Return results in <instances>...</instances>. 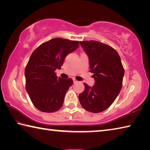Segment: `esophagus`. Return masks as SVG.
<instances>
[{
    "instance_id": "obj_1",
    "label": "esophagus",
    "mask_w": 150,
    "mask_h": 150,
    "mask_svg": "<svg viewBox=\"0 0 150 150\" xmlns=\"http://www.w3.org/2000/svg\"><path fill=\"white\" fill-rule=\"evenodd\" d=\"M73 82H74V83H76L78 82V81L76 80L75 78H73Z\"/></svg>"
}]
</instances>
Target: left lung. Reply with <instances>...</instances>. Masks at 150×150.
<instances>
[{"label":"left lung","instance_id":"left-lung-1","mask_svg":"<svg viewBox=\"0 0 150 150\" xmlns=\"http://www.w3.org/2000/svg\"><path fill=\"white\" fill-rule=\"evenodd\" d=\"M88 55L90 71L95 83L90 87L84 83L85 90L79 95L83 108L93 113L108 108L119 95L123 85L124 68L116 50L98 41H80Z\"/></svg>","mask_w":150,"mask_h":150}]
</instances>
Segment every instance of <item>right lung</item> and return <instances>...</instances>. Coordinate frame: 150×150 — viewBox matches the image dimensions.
<instances>
[{
  "mask_svg": "<svg viewBox=\"0 0 150 150\" xmlns=\"http://www.w3.org/2000/svg\"><path fill=\"white\" fill-rule=\"evenodd\" d=\"M79 47V41L55 38L40 45L31 54L25 70V88L36 108L43 112L57 111L63 106L71 78L57 77L69 53Z\"/></svg>",
  "mask_w": 150,
  "mask_h": 150,
  "instance_id": "add662e5",
  "label": "right lung"
}]
</instances>
